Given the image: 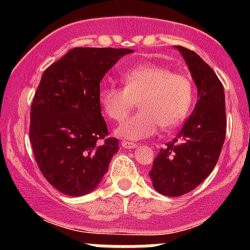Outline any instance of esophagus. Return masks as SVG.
Returning a JSON list of instances; mask_svg holds the SVG:
<instances>
[{
    "label": "esophagus",
    "mask_w": 250,
    "mask_h": 250,
    "mask_svg": "<svg viewBox=\"0 0 250 250\" xmlns=\"http://www.w3.org/2000/svg\"><path fill=\"white\" fill-rule=\"evenodd\" d=\"M123 148H135L137 147V144L135 143H130V141H122L121 143Z\"/></svg>",
    "instance_id": "obj_1"
}]
</instances>
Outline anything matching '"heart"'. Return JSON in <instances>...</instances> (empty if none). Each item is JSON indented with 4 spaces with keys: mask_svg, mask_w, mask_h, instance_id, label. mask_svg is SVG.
Wrapping results in <instances>:
<instances>
[{
    "mask_svg": "<svg viewBox=\"0 0 250 250\" xmlns=\"http://www.w3.org/2000/svg\"><path fill=\"white\" fill-rule=\"evenodd\" d=\"M125 87L104 84L98 100L103 113L121 122L139 105L141 110L121 123L116 135L125 140L152 137L162 127L173 129L188 118L195 103L192 81L169 67L141 64L129 67L121 75Z\"/></svg>",
    "mask_w": 250,
    "mask_h": 250,
    "instance_id": "heart-1",
    "label": "heart"
}]
</instances>
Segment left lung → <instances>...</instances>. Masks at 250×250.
I'll use <instances>...</instances> for the list:
<instances>
[{
    "label": "left lung",
    "instance_id": "obj_1",
    "mask_svg": "<svg viewBox=\"0 0 250 250\" xmlns=\"http://www.w3.org/2000/svg\"><path fill=\"white\" fill-rule=\"evenodd\" d=\"M193 82L197 103L176 138L161 148L148 173L157 192L178 197L197 188L210 174L226 134L225 93L210 66L193 50L180 46Z\"/></svg>",
    "mask_w": 250,
    "mask_h": 250
}]
</instances>
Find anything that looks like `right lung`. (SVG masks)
Masks as SVG:
<instances>
[{
    "mask_svg": "<svg viewBox=\"0 0 250 250\" xmlns=\"http://www.w3.org/2000/svg\"><path fill=\"white\" fill-rule=\"evenodd\" d=\"M127 48H74L43 72L30 113V140L40 170L67 196L92 192L109 169L118 140L106 138L100 82Z\"/></svg>",
    "mask_w": 250,
    "mask_h": 250,
    "instance_id": "1",
    "label": "right lung"
}]
</instances>
